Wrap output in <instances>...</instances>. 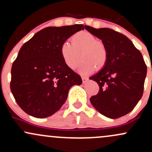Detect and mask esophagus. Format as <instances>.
I'll return each mask as SVG.
<instances>
[{
    "label": "esophagus",
    "mask_w": 152,
    "mask_h": 152,
    "mask_svg": "<svg viewBox=\"0 0 152 152\" xmlns=\"http://www.w3.org/2000/svg\"><path fill=\"white\" fill-rule=\"evenodd\" d=\"M88 81V78H86V77H82V81H83V83H86V82Z\"/></svg>",
    "instance_id": "1"
}]
</instances>
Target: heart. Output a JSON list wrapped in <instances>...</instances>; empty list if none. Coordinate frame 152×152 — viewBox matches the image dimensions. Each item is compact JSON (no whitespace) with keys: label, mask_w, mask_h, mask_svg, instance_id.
Returning a JSON list of instances; mask_svg holds the SVG:
<instances>
[{"label":"heart","mask_w":152,"mask_h":152,"mask_svg":"<svg viewBox=\"0 0 152 152\" xmlns=\"http://www.w3.org/2000/svg\"><path fill=\"white\" fill-rule=\"evenodd\" d=\"M71 43L64 42L60 48L63 61L69 69H75L81 61L79 69L82 74L94 72L96 68L102 69L106 66L109 58V50L106 44L93 34L87 31H80L73 35Z\"/></svg>","instance_id":"heart-1"}]
</instances>
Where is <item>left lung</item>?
Returning <instances> with one entry per match:
<instances>
[{
	"label": "left lung",
	"mask_w": 152,
	"mask_h": 152,
	"mask_svg": "<svg viewBox=\"0 0 152 152\" xmlns=\"http://www.w3.org/2000/svg\"><path fill=\"white\" fill-rule=\"evenodd\" d=\"M88 32L100 38L109 50L106 66L90 77L99 91L90 98L100 114L118 118L134 109L144 92L146 65L141 52L126 36L112 29L85 26Z\"/></svg>",
	"instance_id": "left-lung-1"
}]
</instances>
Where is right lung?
Here are the masks:
<instances>
[{
	"mask_svg": "<svg viewBox=\"0 0 152 152\" xmlns=\"http://www.w3.org/2000/svg\"><path fill=\"white\" fill-rule=\"evenodd\" d=\"M81 24L42 29L23 45L11 68L10 90L26 114L46 118L61 109L79 75L63 61L60 48L70 36L83 30Z\"/></svg>",
	"mask_w": 152,
	"mask_h": 152,
	"instance_id": "right-lung-1",
	"label": "right lung"
}]
</instances>
